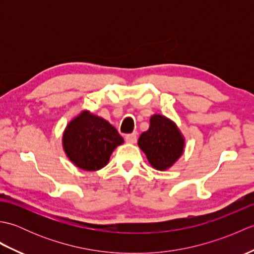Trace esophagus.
<instances>
[{
  "label": "esophagus",
  "instance_id": "34e87169",
  "mask_svg": "<svg viewBox=\"0 0 254 254\" xmlns=\"http://www.w3.org/2000/svg\"><path fill=\"white\" fill-rule=\"evenodd\" d=\"M124 138H126V141L127 143H135L136 139H137V134H136V132L127 134V135L124 136Z\"/></svg>",
  "mask_w": 254,
  "mask_h": 254
}]
</instances>
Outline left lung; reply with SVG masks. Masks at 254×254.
<instances>
[{
	"mask_svg": "<svg viewBox=\"0 0 254 254\" xmlns=\"http://www.w3.org/2000/svg\"><path fill=\"white\" fill-rule=\"evenodd\" d=\"M185 139L176 124L164 116L150 118L149 128L138 138V146L155 169L165 170L183 153Z\"/></svg>",
	"mask_w": 254,
	"mask_h": 254,
	"instance_id": "obj_1",
	"label": "left lung"
}]
</instances>
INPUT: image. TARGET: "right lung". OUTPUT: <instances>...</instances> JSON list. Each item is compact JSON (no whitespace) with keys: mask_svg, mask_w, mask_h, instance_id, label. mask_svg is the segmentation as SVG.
<instances>
[{"mask_svg":"<svg viewBox=\"0 0 254 254\" xmlns=\"http://www.w3.org/2000/svg\"><path fill=\"white\" fill-rule=\"evenodd\" d=\"M123 137L116 127L85 111L68 123L63 135V146L67 157L79 168L88 171L101 169L109 161Z\"/></svg>","mask_w":254,"mask_h":254,"instance_id":"add662e5","label":"right lung"}]
</instances>
